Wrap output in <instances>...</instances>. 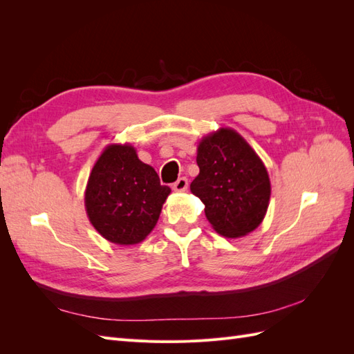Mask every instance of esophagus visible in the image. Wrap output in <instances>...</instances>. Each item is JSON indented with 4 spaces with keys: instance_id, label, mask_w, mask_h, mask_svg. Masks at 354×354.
I'll return each mask as SVG.
<instances>
[{
    "instance_id": "esophagus-1",
    "label": "esophagus",
    "mask_w": 354,
    "mask_h": 354,
    "mask_svg": "<svg viewBox=\"0 0 354 354\" xmlns=\"http://www.w3.org/2000/svg\"><path fill=\"white\" fill-rule=\"evenodd\" d=\"M173 189L176 192H185L187 189V178L186 177H180L176 183L173 185Z\"/></svg>"
}]
</instances>
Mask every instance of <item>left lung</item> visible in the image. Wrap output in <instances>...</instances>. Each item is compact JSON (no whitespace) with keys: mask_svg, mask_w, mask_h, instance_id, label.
Wrapping results in <instances>:
<instances>
[{"mask_svg":"<svg viewBox=\"0 0 354 354\" xmlns=\"http://www.w3.org/2000/svg\"><path fill=\"white\" fill-rule=\"evenodd\" d=\"M199 174L192 194L205 205L212 229L224 238H241L264 220L270 178L260 156L232 128H220L198 145Z\"/></svg>","mask_w":354,"mask_h":354,"instance_id":"8db88e82","label":"left lung"}]
</instances>
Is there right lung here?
<instances>
[{"label": "right lung", "instance_id": "add662e5", "mask_svg": "<svg viewBox=\"0 0 354 354\" xmlns=\"http://www.w3.org/2000/svg\"><path fill=\"white\" fill-rule=\"evenodd\" d=\"M171 189L137 156L131 145H109L95 160L87 187L85 211L93 227L116 245H136L156 226Z\"/></svg>", "mask_w": 354, "mask_h": 354}]
</instances>
